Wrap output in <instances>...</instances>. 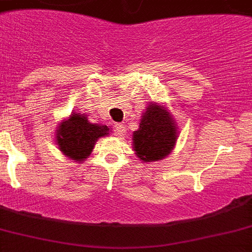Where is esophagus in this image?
Returning a JSON list of instances; mask_svg holds the SVG:
<instances>
[{"instance_id":"1","label":"esophagus","mask_w":252,"mask_h":252,"mask_svg":"<svg viewBox=\"0 0 252 252\" xmlns=\"http://www.w3.org/2000/svg\"><path fill=\"white\" fill-rule=\"evenodd\" d=\"M116 134H117L118 136H124V135L126 134V127H125L124 125L122 124L116 125Z\"/></svg>"}]
</instances>
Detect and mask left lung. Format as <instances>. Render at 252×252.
<instances>
[{
	"label": "left lung",
	"instance_id": "obj_1",
	"mask_svg": "<svg viewBox=\"0 0 252 252\" xmlns=\"http://www.w3.org/2000/svg\"><path fill=\"white\" fill-rule=\"evenodd\" d=\"M178 140V127L168 109L151 103L132 134V148L143 162L161 161L170 155Z\"/></svg>",
	"mask_w": 252,
	"mask_h": 252
}]
</instances>
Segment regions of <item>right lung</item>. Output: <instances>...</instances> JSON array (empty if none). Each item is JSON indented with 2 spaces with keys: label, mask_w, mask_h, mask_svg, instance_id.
<instances>
[{
  "label": "right lung",
  "mask_w": 252,
  "mask_h": 252,
  "mask_svg": "<svg viewBox=\"0 0 252 252\" xmlns=\"http://www.w3.org/2000/svg\"><path fill=\"white\" fill-rule=\"evenodd\" d=\"M108 134V126L91 124L87 116L73 112L66 120L60 122L55 139L63 155L74 162H81L90 156L97 139Z\"/></svg>",
  "instance_id": "1"
}]
</instances>
